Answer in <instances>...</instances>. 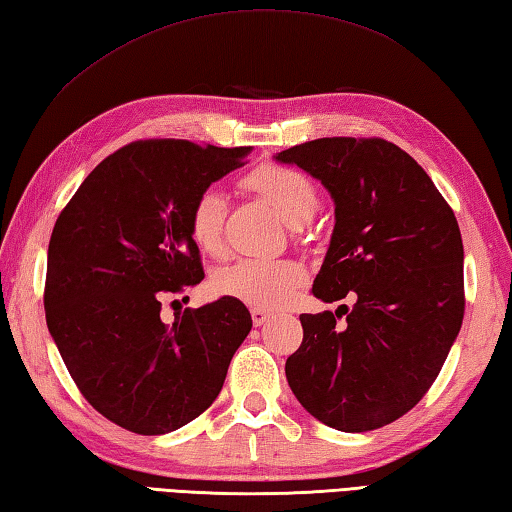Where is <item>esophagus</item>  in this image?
I'll return each mask as SVG.
<instances>
[{
	"mask_svg": "<svg viewBox=\"0 0 512 512\" xmlns=\"http://www.w3.org/2000/svg\"><path fill=\"white\" fill-rule=\"evenodd\" d=\"M250 315H253L255 327H262V324L271 320V313H268L266 309H250Z\"/></svg>",
	"mask_w": 512,
	"mask_h": 512,
	"instance_id": "esophagus-1",
	"label": "esophagus"
}]
</instances>
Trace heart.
I'll return each mask as SVG.
<instances>
[{
	"mask_svg": "<svg viewBox=\"0 0 512 512\" xmlns=\"http://www.w3.org/2000/svg\"><path fill=\"white\" fill-rule=\"evenodd\" d=\"M248 190L266 199L291 226H302L318 208V192L295 167L264 163L244 176ZM226 197L219 188H206L192 201L188 228L203 253L219 255L224 248ZM306 282V268L295 259H239L215 277L221 295L235 297L255 309H282Z\"/></svg>",
	"mask_w": 512,
	"mask_h": 512,
	"instance_id": "heart-1",
	"label": "heart"
}]
</instances>
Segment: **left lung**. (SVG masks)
Masks as SVG:
<instances>
[{
  "instance_id": "8db88e82",
  "label": "left lung",
  "mask_w": 512,
  "mask_h": 512,
  "mask_svg": "<svg viewBox=\"0 0 512 512\" xmlns=\"http://www.w3.org/2000/svg\"><path fill=\"white\" fill-rule=\"evenodd\" d=\"M320 179L336 228L313 295L356 304L302 313V345L286 360L297 401L324 425L367 432L427 394L459 336L463 241L448 201L401 147L333 136L275 156ZM348 315L342 325L337 320Z\"/></svg>"
}]
</instances>
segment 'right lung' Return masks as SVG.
Here are the masks:
<instances>
[{
    "mask_svg": "<svg viewBox=\"0 0 512 512\" xmlns=\"http://www.w3.org/2000/svg\"><path fill=\"white\" fill-rule=\"evenodd\" d=\"M250 147L134 141L94 167L49 241L44 311L87 403L129 432L179 430L219 396L253 320L235 297L161 320V297L199 284L192 201Z\"/></svg>",
    "mask_w": 512,
    "mask_h": 512,
    "instance_id": "add662e5",
    "label": "right lung"
}]
</instances>
